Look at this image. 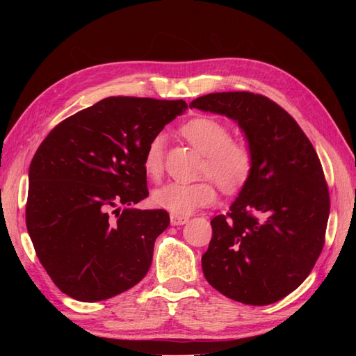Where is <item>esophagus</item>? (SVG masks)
Returning <instances> with one entry per match:
<instances>
[{
  "label": "esophagus",
  "mask_w": 356,
  "mask_h": 356,
  "mask_svg": "<svg viewBox=\"0 0 356 356\" xmlns=\"http://www.w3.org/2000/svg\"><path fill=\"white\" fill-rule=\"evenodd\" d=\"M170 220H171V225H185L188 220H190V217H188V216H179V214H171L170 216Z\"/></svg>",
  "instance_id": "obj_1"
}]
</instances>
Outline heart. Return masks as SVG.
I'll use <instances>...</instances> for the list:
<instances>
[{"mask_svg": "<svg viewBox=\"0 0 356 356\" xmlns=\"http://www.w3.org/2000/svg\"><path fill=\"white\" fill-rule=\"evenodd\" d=\"M182 133L193 145L205 154L202 172L209 176L223 191H236L251 177L254 170V149L245 139L231 138L229 127L222 120L197 116L182 127ZM165 134L157 133L148 142L143 154V170L157 179L163 171ZM217 197L209 180L199 182H168L153 193L157 207L172 214L188 216L195 209L208 207Z\"/></svg>", "mask_w": 356, "mask_h": 356, "instance_id": "heart-1", "label": "heart"}]
</instances>
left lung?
Masks as SVG:
<instances>
[{
    "instance_id": "obj_1",
    "label": "left lung",
    "mask_w": 356,
    "mask_h": 356,
    "mask_svg": "<svg viewBox=\"0 0 356 356\" xmlns=\"http://www.w3.org/2000/svg\"><path fill=\"white\" fill-rule=\"evenodd\" d=\"M190 107L237 120L254 149L237 200L211 220L203 275L231 300L275 303L305 282L323 251L330 197L320 159L297 120L263 95L209 93Z\"/></svg>"
}]
</instances>
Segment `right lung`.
<instances>
[{"instance_id":"right-lung-1","label":"right lung","mask_w":356,"mask_h":356,"mask_svg":"<svg viewBox=\"0 0 356 356\" xmlns=\"http://www.w3.org/2000/svg\"><path fill=\"white\" fill-rule=\"evenodd\" d=\"M186 108L182 99L110 96L42 140L30 163L26 225L59 291L95 303L147 275L170 216L130 207L148 197V142Z\"/></svg>"}]
</instances>
